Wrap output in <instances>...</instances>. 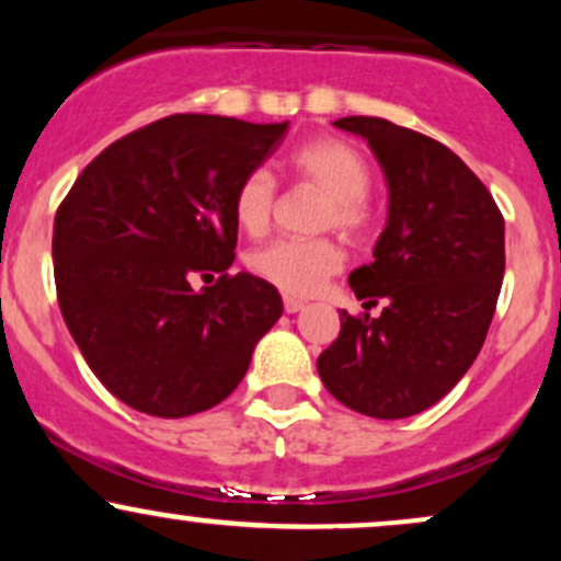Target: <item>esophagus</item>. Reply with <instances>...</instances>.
<instances>
[{
  "label": "esophagus",
  "instance_id": "34e87169",
  "mask_svg": "<svg viewBox=\"0 0 561 561\" xmlns=\"http://www.w3.org/2000/svg\"><path fill=\"white\" fill-rule=\"evenodd\" d=\"M302 308H306V302H302V300L285 298V311L287 313H298V311H302Z\"/></svg>",
  "mask_w": 561,
  "mask_h": 561
}]
</instances>
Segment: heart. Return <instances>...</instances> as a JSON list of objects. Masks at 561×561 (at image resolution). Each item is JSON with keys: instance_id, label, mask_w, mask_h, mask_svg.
Returning <instances> with one entry per match:
<instances>
[{"instance_id": "heart-1", "label": "heart", "mask_w": 561, "mask_h": 561, "mask_svg": "<svg viewBox=\"0 0 561 561\" xmlns=\"http://www.w3.org/2000/svg\"><path fill=\"white\" fill-rule=\"evenodd\" d=\"M289 165L306 179L308 184L319 186L327 195L321 208L319 227L337 229L347 240H362L371 229V205L366 192L371 190V165L353 145L334 137H317L302 141L289 156ZM276 199V184L272 173L255 169L237 184L234 221L244 234H266L272 224ZM250 272L263 282L274 285L287 295H313L343 266V250L330 237H313V240H274L266 248H259L248 259Z\"/></svg>"}]
</instances>
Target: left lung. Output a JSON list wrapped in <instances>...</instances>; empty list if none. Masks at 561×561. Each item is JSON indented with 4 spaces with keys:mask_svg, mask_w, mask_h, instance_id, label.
Returning a JSON list of instances; mask_svg holds the SVG:
<instances>
[{
    "mask_svg": "<svg viewBox=\"0 0 561 561\" xmlns=\"http://www.w3.org/2000/svg\"><path fill=\"white\" fill-rule=\"evenodd\" d=\"M369 141L388 182V224L375 261L347 276L382 313H340L319 356L324 388L358 414L403 420L467 375L504 282V216L485 184L440 141L385 118L334 121Z\"/></svg>",
    "mask_w": 561,
    "mask_h": 561,
    "instance_id": "1",
    "label": "left lung"
}]
</instances>
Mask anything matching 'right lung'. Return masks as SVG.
Here are the masks:
<instances>
[{
	"instance_id": "1",
	"label": "right lung",
	"mask_w": 561,
	"mask_h": 561,
	"mask_svg": "<svg viewBox=\"0 0 561 561\" xmlns=\"http://www.w3.org/2000/svg\"><path fill=\"white\" fill-rule=\"evenodd\" d=\"M285 124L179 113L96 156L55 216L57 302L89 369L118 401L179 420L240 385L282 317L274 285L234 261L237 184ZM216 286L195 290V275Z\"/></svg>"
}]
</instances>
